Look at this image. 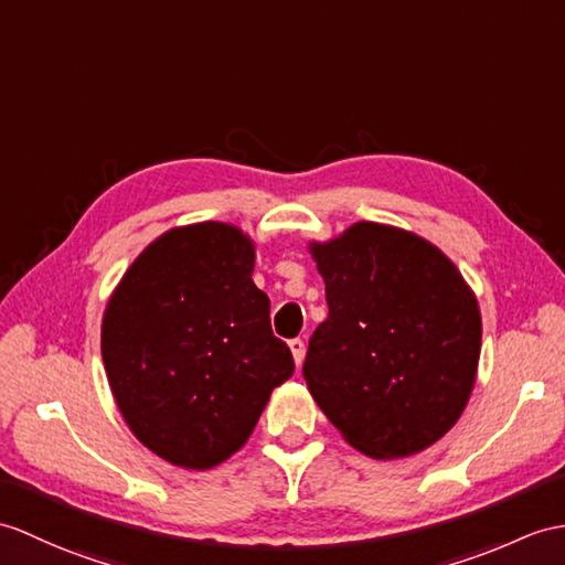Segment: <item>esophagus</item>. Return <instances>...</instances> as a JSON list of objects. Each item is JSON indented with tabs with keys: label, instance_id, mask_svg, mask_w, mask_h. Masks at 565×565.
I'll use <instances>...</instances> for the list:
<instances>
[{
	"label": "esophagus",
	"instance_id": "1",
	"mask_svg": "<svg viewBox=\"0 0 565 565\" xmlns=\"http://www.w3.org/2000/svg\"><path fill=\"white\" fill-rule=\"evenodd\" d=\"M288 349H291L294 361H296V365L300 369V363H303V356H306V344L300 342V339H291V342H288Z\"/></svg>",
	"mask_w": 565,
	"mask_h": 565
}]
</instances>
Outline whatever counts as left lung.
Listing matches in <instances>:
<instances>
[{
    "instance_id": "1",
    "label": "left lung",
    "mask_w": 565,
    "mask_h": 565,
    "mask_svg": "<svg viewBox=\"0 0 565 565\" xmlns=\"http://www.w3.org/2000/svg\"><path fill=\"white\" fill-rule=\"evenodd\" d=\"M308 253L330 306L303 365L312 399L363 455L424 452L475 390L477 294L438 245L387 223L356 221Z\"/></svg>"
}]
</instances>
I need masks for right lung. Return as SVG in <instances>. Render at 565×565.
<instances>
[{
	"label": "right lung",
	"instance_id": "add662e5",
	"mask_svg": "<svg viewBox=\"0 0 565 565\" xmlns=\"http://www.w3.org/2000/svg\"><path fill=\"white\" fill-rule=\"evenodd\" d=\"M253 269L255 241L243 228L175 226L143 247L105 306L100 353L117 409L170 465L226 462L294 375Z\"/></svg>",
	"mask_w": 565,
	"mask_h": 565
}]
</instances>
